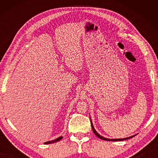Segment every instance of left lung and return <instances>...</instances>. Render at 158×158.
<instances>
[{
	"instance_id": "8db88e82",
	"label": "left lung",
	"mask_w": 158,
	"mask_h": 158,
	"mask_svg": "<svg viewBox=\"0 0 158 158\" xmlns=\"http://www.w3.org/2000/svg\"><path fill=\"white\" fill-rule=\"evenodd\" d=\"M91 127H92V130H93V132H94V134L95 135L97 136V137H98V138H100V139H103V140H105V141H123V140H125V139H130V138H132V137H133L134 136H132V137H127V138H124V139H106V138H105V137H102L101 135H99V134L96 132L95 131V130L94 129V127H93V123H91Z\"/></svg>"
}]
</instances>
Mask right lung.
<instances>
[{
  "label": "right lung",
  "mask_w": 158,
  "mask_h": 158,
  "mask_svg": "<svg viewBox=\"0 0 158 158\" xmlns=\"http://www.w3.org/2000/svg\"><path fill=\"white\" fill-rule=\"evenodd\" d=\"M63 137H60L57 139H56L54 140H52V141H47V142H45L44 144H49V143H55V142H57V141H60V139H62Z\"/></svg>",
  "instance_id": "add662e5"
}]
</instances>
